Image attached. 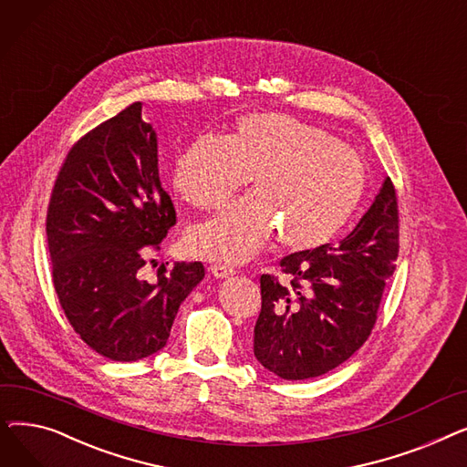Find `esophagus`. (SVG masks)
<instances>
[{"label": "esophagus", "instance_id": "esophagus-1", "mask_svg": "<svg viewBox=\"0 0 467 467\" xmlns=\"http://www.w3.org/2000/svg\"><path fill=\"white\" fill-rule=\"evenodd\" d=\"M210 273H212L215 278H229L231 275H234L233 268L227 266V265H212V266H210Z\"/></svg>", "mask_w": 467, "mask_h": 467}]
</instances>
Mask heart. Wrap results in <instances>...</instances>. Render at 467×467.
I'll list each match as a JSON object with an SVG mask.
<instances>
[{"mask_svg": "<svg viewBox=\"0 0 467 467\" xmlns=\"http://www.w3.org/2000/svg\"><path fill=\"white\" fill-rule=\"evenodd\" d=\"M252 175L254 194L187 231L192 255L238 265L275 238L285 250L320 248L352 217L369 182L359 153L329 132L289 115L254 113L227 138L192 140L174 185L191 206L213 210Z\"/></svg>", "mask_w": 467, "mask_h": 467, "instance_id": "b5f03b06", "label": "heart"}]
</instances>
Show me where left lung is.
Masks as SVG:
<instances>
[{"label":"left lung","mask_w":467,"mask_h":467,"mask_svg":"<svg viewBox=\"0 0 467 467\" xmlns=\"http://www.w3.org/2000/svg\"><path fill=\"white\" fill-rule=\"evenodd\" d=\"M400 254V206L389 178L340 244L280 261L289 284L261 276L254 354L284 380L326 375L369 338Z\"/></svg>","instance_id":"1"}]
</instances>
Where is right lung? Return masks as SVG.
Returning a JSON list of instances; mask_svg holds the SVG:
<instances>
[{
	"instance_id": "1",
	"label": "right lung",
	"mask_w": 467,
	"mask_h": 467,
	"mask_svg": "<svg viewBox=\"0 0 467 467\" xmlns=\"http://www.w3.org/2000/svg\"><path fill=\"white\" fill-rule=\"evenodd\" d=\"M159 176L157 134L136 102L81 136L67 151L47 208V242L60 306L87 345L113 361L159 352L204 265L147 257L176 225Z\"/></svg>"
}]
</instances>
